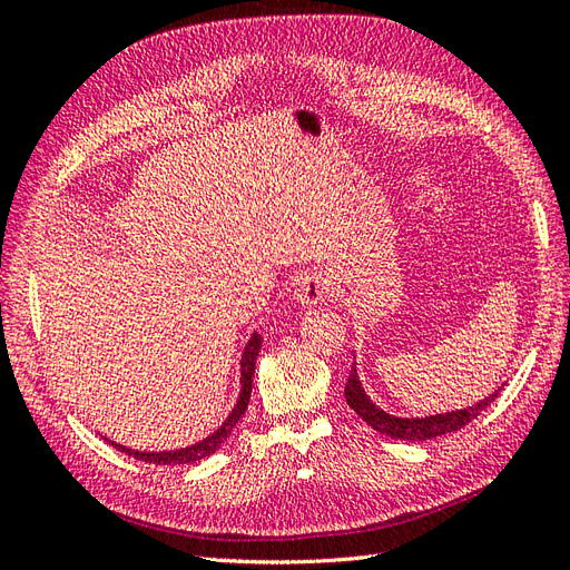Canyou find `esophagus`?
<instances>
[{
  "label": "esophagus",
  "instance_id": "obj_1",
  "mask_svg": "<svg viewBox=\"0 0 570 570\" xmlns=\"http://www.w3.org/2000/svg\"><path fill=\"white\" fill-rule=\"evenodd\" d=\"M327 292H331V281L321 271H304L302 278L295 287V299L297 304L312 308L325 299Z\"/></svg>",
  "mask_w": 570,
  "mask_h": 570
}]
</instances>
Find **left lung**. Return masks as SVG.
Masks as SVG:
<instances>
[{
    "mask_svg": "<svg viewBox=\"0 0 570 570\" xmlns=\"http://www.w3.org/2000/svg\"><path fill=\"white\" fill-rule=\"evenodd\" d=\"M499 392H502V387L494 390L492 394H488L485 400H480L478 404L465 406V409L435 413V416H423V419H402V416H392V413L383 411L381 406H375L371 402V396L366 394V390L361 387L356 364L352 366L347 385H344V396H347V404L373 430H377V433L385 435V438L409 440V442L433 440V438H440V435H446V433H454V430H461L465 423H471L473 419H478V413L485 411L497 400Z\"/></svg>",
    "mask_w": 570,
    "mask_h": 570,
    "instance_id": "8db88e82",
    "label": "left lung"
}]
</instances>
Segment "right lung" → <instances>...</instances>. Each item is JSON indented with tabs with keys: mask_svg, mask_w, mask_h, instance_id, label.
Here are the masks:
<instances>
[{
	"mask_svg": "<svg viewBox=\"0 0 570 570\" xmlns=\"http://www.w3.org/2000/svg\"><path fill=\"white\" fill-rule=\"evenodd\" d=\"M258 350H262V335L254 333L247 342L245 347V354H243V361H239V396H237V404L233 406V411L228 413V419L223 421V425L218 430H214V433L209 438H204L202 442H195L189 446H180V450H170V452H137V450H128V446L118 444V442H111L116 450L126 452L128 456L132 459H140V461H147V463H161V465H180V463H195V461H202L206 456H212L218 446L228 440L230 430L237 425V421L243 419V413L247 411V404H249V394H252V375H254V364H256V356H258Z\"/></svg>",
	"mask_w": 570,
	"mask_h": 570,
	"instance_id": "add662e5",
	"label": "right lung"
}]
</instances>
